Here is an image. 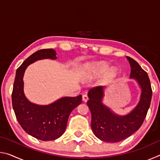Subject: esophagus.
<instances>
[{
    "label": "esophagus",
    "mask_w": 160,
    "mask_h": 160,
    "mask_svg": "<svg viewBox=\"0 0 160 160\" xmlns=\"http://www.w3.org/2000/svg\"><path fill=\"white\" fill-rule=\"evenodd\" d=\"M88 100V97L87 94H84V95H82V101L83 102H86Z\"/></svg>",
    "instance_id": "esophagus-1"
}]
</instances>
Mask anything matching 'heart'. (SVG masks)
<instances>
[{
    "label": "heart",
    "instance_id": "obj_1",
    "mask_svg": "<svg viewBox=\"0 0 160 160\" xmlns=\"http://www.w3.org/2000/svg\"><path fill=\"white\" fill-rule=\"evenodd\" d=\"M117 74L115 68H109V65L104 61L88 63L84 66L81 76L82 81H90L102 75L99 81L100 85H104L110 82Z\"/></svg>",
    "mask_w": 160,
    "mask_h": 160
}]
</instances>
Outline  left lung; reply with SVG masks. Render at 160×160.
<instances>
[{"mask_svg":"<svg viewBox=\"0 0 160 160\" xmlns=\"http://www.w3.org/2000/svg\"><path fill=\"white\" fill-rule=\"evenodd\" d=\"M126 58L131 68L130 78L136 81L141 90L139 102L131 112L120 116L106 106L103 103L104 87L92 88L88 94L92 130L97 138L104 142H119L133 134L142 126L150 105L152 91L148 73L134 59L129 56Z\"/></svg>","mask_w":160,"mask_h":160,"instance_id":"8db88e82","label":"left lung"}]
</instances>
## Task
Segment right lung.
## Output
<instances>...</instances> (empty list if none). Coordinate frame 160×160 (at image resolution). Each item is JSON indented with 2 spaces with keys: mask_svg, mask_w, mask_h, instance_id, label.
<instances>
[{
  "mask_svg": "<svg viewBox=\"0 0 160 160\" xmlns=\"http://www.w3.org/2000/svg\"><path fill=\"white\" fill-rule=\"evenodd\" d=\"M56 58V51L52 48L37 51L16 70L13 85L12 108L19 123L27 133L44 141L54 140L64 133L69 115L82 102V95L61 97L48 105L36 104L26 97L23 77L28 66L42 59Z\"/></svg>",
  "mask_w": 160,
  "mask_h": 160,
  "instance_id": "right-lung-1",
  "label": "right lung"
}]
</instances>
